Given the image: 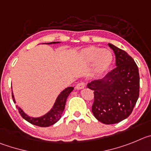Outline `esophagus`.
Instances as JSON below:
<instances>
[{
	"label": "esophagus",
	"instance_id": "1",
	"mask_svg": "<svg viewBox=\"0 0 151 151\" xmlns=\"http://www.w3.org/2000/svg\"><path fill=\"white\" fill-rule=\"evenodd\" d=\"M85 83L83 82V81H81V82L78 83L76 85V88H77V89H83L84 87H85Z\"/></svg>",
	"mask_w": 151,
	"mask_h": 151
}]
</instances>
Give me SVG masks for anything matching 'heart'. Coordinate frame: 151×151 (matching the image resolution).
Wrapping results in <instances>:
<instances>
[{"label": "heart", "mask_w": 151, "mask_h": 151, "mask_svg": "<svg viewBox=\"0 0 151 151\" xmlns=\"http://www.w3.org/2000/svg\"><path fill=\"white\" fill-rule=\"evenodd\" d=\"M82 58L88 63L94 62L96 59L98 65L100 67H108L112 61V54L108 50H100L96 47L86 49L81 53Z\"/></svg>", "instance_id": "b5f03b06"}]
</instances>
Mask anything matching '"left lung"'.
I'll return each mask as SVG.
<instances>
[{"mask_svg":"<svg viewBox=\"0 0 151 151\" xmlns=\"http://www.w3.org/2000/svg\"><path fill=\"white\" fill-rule=\"evenodd\" d=\"M116 55V68L106 78L87 84L93 90L92 111L95 117L104 124L119 123L133 111L139 96L140 77L134 59L124 50L108 43Z\"/></svg>","mask_w":151,"mask_h":151,"instance_id":"1","label":"left lung"}]
</instances>
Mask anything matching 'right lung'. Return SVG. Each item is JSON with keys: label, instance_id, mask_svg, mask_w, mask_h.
<instances>
[{"label": "right lung", "instance_id": "add662e5", "mask_svg": "<svg viewBox=\"0 0 151 151\" xmlns=\"http://www.w3.org/2000/svg\"><path fill=\"white\" fill-rule=\"evenodd\" d=\"M56 43H59V42H52V43H49L48 44ZM73 89H74V88L70 86V87L66 88L65 90L62 91L60 94H59V96H58V98H57L56 101H55V103L54 104L53 108H52V110L49 113H47V114L41 116V117H30V116L25 114V113L22 111L21 108H19V106H16V108L19 110V113L20 114L22 117L24 118L28 123L35 125V126H40V127H48V126L55 124L57 121L59 120V119L62 116V112H63L64 109H65L66 100H67L70 92H72ZM12 98L13 99V101L15 102L14 96L13 95V92H12Z\"/></svg>", "mask_w": 151, "mask_h": 151}]
</instances>
